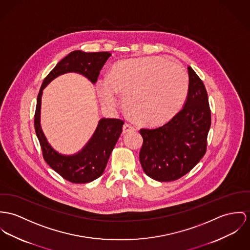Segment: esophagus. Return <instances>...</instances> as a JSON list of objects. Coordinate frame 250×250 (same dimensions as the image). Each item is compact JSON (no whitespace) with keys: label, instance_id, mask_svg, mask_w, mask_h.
I'll return each instance as SVG.
<instances>
[{"label":"esophagus","instance_id":"34e87169","mask_svg":"<svg viewBox=\"0 0 250 250\" xmlns=\"http://www.w3.org/2000/svg\"><path fill=\"white\" fill-rule=\"evenodd\" d=\"M135 128L132 126V125H128V124H125L124 125V126H123V133H127V132H132V131H134Z\"/></svg>","mask_w":250,"mask_h":250}]
</instances>
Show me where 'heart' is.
<instances>
[{"mask_svg":"<svg viewBox=\"0 0 250 250\" xmlns=\"http://www.w3.org/2000/svg\"><path fill=\"white\" fill-rule=\"evenodd\" d=\"M189 87L186 70L167 58H133L116 62L107 76H101L96 89L108 108L123 105L127 116L142 125H161L183 106Z\"/></svg>","mask_w":250,"mask_h":250,"instance_id":"heart-1","label":"heart"}]
</instances>
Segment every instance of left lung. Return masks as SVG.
Returning <instances> with one entry per match:
<instances>
[{
  "mask_svg": "<svg viewBox=\"0 0 250 250\" xmlns=\"http://www.w3.org/2000/svg\"><path fill=\"white\" fill-rule=\"evenodd\" d=\"M189 87L183 109L164 125L142 128L140 163L159 182L175 181L189 172L207 152L211 112L203 81L188 67Z\"/></svg>",
  "mask_w": 250,
  "mask_h": 250,
  "instance_id": "left-lung-1",
  "label": "left lung"
}]
</instances>
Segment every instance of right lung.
Wrapping results in <instances>:
<instances>
[{"label": "right lung", "instance_id": "right-lung-1", "mask_svg": "<svg viewBox=\"0 0 250 250\" xmlns=\"http://www.w3.org/2000/svg\"><path fill=\"white\" fill-rule=\"evenodd\" d=\"M109 52H83L75 50L56 64L44 78L39 91L34 115V126L42 157L48 166L63 179L74 184H85L99 178L106 167L109 156L123 131L124 121L119 119L100 120L96 130L85 146L77 154L66 156L58 153L48 144L40 125L42 89L55 78L68 72H77L95 83Z\"/></svg>", "mask_w": 250, "mask_h": 250}]
</instances>
